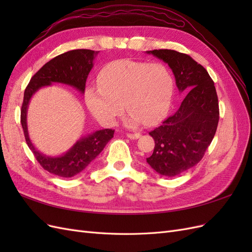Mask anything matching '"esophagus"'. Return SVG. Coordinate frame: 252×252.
Masks as SVG:
<instances>
[{
	"mask_svg": "<svg viewBox=\"0 0 252 252\" xmlns=\"http://www.w3.org/2000/svg\"><path fill=\"white\" fill-rule=\"evenodd\" d=\"M126 135H127V138L131 139V140H136V139H139L140 136H141V134H140V133H138V132H135V133H130V132H128Z\"/></svg>",
	"mask_w": 252,
	"mask_h": 252,
	"instance_id": "esophagus-1",
	"label": "esophagus"
}]
</instances>
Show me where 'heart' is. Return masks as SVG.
I'll use <instances>...</instances> for the list:
<instances>
[{
    "label": "heart",
    "instance_id": "heart-1",
    "mask_svg": "<svg viewBox=\"0 0 252 252\" xmlns=\"http://www.w3.org/2000/svg\"><path fill=\"white\" fill-rule=\"evenodd\" d=\"M97 82L98 87L86 90L85 100L91 113L104 125H113L124 106L129 111V126L142 122L147 126L155 125L169 109L173 79L162 63L113 61L103 67Z\"/></svg>",
    "mask_w": 252,
    "mask_h": 252
}]
</instances>
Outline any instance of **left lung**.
<instances>
[{
  "label": "left lung",
  "instance_id": "obj_1",
  "mask_svg": "<svg viewBox=\"0 0 252 252\" xmlns=\"http://www.w3.org/2000/svg\"><path fill=\"white\" fill-rule=\"evenodd\" d=\"M148 53L169 65L179 90L186 93L177 111L149 132L156 145L147 163L164 177H175L199 163L212 142L220 118L218 94L207 70L186 53Z\"/></svg>",
  "mask_w": 252,
  "mask_h": 252
}]
</instances>
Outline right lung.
<instances>
[{"label": "right lung", "mask_w": 252, "mask_h": 252, "mask_svg": "<svg viewBox=\"0 0 252 252\" xmlns=\"http://www.w3.org/2000/svg\"><path fill=\"white\" fill-rule=\"evenodd\" d=\"M97 53V51L90 49H75L62 53L45 64L32 78L25 89L21 108V124L26 143L43 168L58 177L71 178L85 169L101 154L106 144L113 138L114 130H97L78 141L67 154L58 158L46 157L40 154L29 140L26 123L28 103L37 89L55 82L68 84L84 93L87 77L94 66V59Z\"/></svg>", "instance_id": "obj_1"}]
</instances>
